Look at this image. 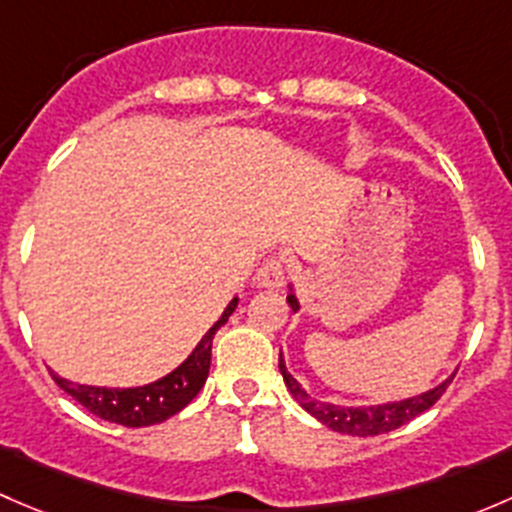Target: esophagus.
<instances>
[{
	"mask_svg": "<svg viewBox=\"0 0 512 512\" xmlns=\"http://www.w3.org/2000/svg\"><path fill=\"white\" fill-rule=\"evenodd\" d=\"M255 285L265 289H280L285 285V262L282 260H267L265 265L257 270Z\"/></svg>",
	"mask_w": 512,
	"mask_h": 512,
	"instance_id": "esophagus-1",
	"label": "esophagus"
}]
</instances>
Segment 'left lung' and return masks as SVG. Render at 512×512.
<instances>
[{"label": "left lung", "mask_w": 512, "mask_h": 512, "mask_svg": "<svg viewBox=\"0 0 512 512\" xmlns=\"http://www.w3.org/2000/svg\"><path fill=\"white\" fill-rule=\"evenodd\" d=\"M287 302L289 307H292V312H299V302L297 297H294L292 285H289ZM280 371L289 394L297 399V404L302 406L307 414H312L319 423H324V426L332 428V431L349 433V436H379V433H389L394 431V428L404 426V423H409L411 418H416L426 409H431V406L441 399L443 391L448 389V384L453 381V374H451L446 381H441V384L433 386V389L423 391V394L411 396V399L389 401V404L339 406V404H329V401L312 399V396L302 389V384H299V381L287 371L282 352H280Z\"/></svg>", "instance_id": "left-lung-1"}]
</instances>
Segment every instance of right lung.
Wrapping results in <instances>:
<instances>
[{"label": "right lung", "mask_w": 512, "mask_h": 512, "mask_svg": "<svg viewBox=\"0 0 512 512\" xmlns=\"http://www.w3.org/2000/svg\"><path fill=\"white\" fill-rule=\"evenodd\" d=\"M235 307L237 297H232L218 322L205 332V337L200 339L198 347L190 352L188 359L178 369L165 374L163 379L153 381V384L133 386V389H106V386L74 384V381L64 379L54 371H51V376L71 399L79 401L84 409H89L91 414L103 418V421L121 423V426L128 428L153 426V423H160L183 411L203 389L210 371V356H213V337L230 319Z\"/></svg>", "instance_id": "right-lung-1"}]
</instances>
